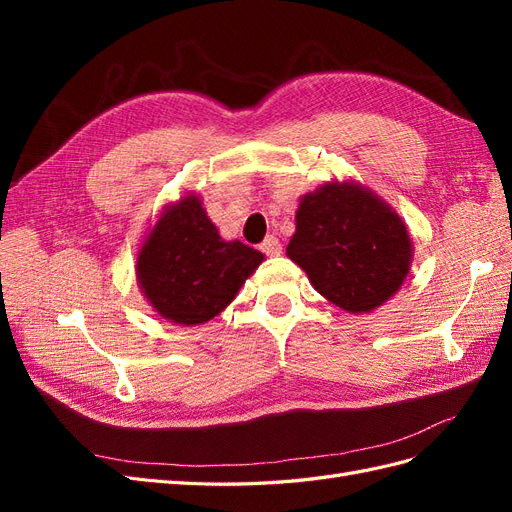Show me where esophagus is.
<instances>
[{"mask_svg": "<svg viewBox=\"0 0 512 512\" xmlns=\"http://www.w3.org/2000/svg\"><path fill=\"white\" fill-rule=\"evenodd\" d=\"M260 252L267 254V256H280L282 254V243L277 241V237L267 235L265 241L260 243Z\"/></svg>", "mask_w": 512, "mask_h": 512, "instance_id": "34e87169", "label": "esophagus"}]
</instances>
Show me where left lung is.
Listing matches in <instances>:
<instances>
[{
    "label": "left lung",
    "mask_w": 512,
    "mask_h": 512,
    "mask_svg": "<svg viewBox=\"0 0 512 512\" xmlns=\"http://www.w3.org/2000/svg\"><path fill=\"white\" fill-rule=\"evenodd\" d=\"M286 256L348 314H369L395 297L412 267V239L399 213L356 181H327L294 213Z\"/></svg>",
    "instance_id": "8db88e82"
}]
</instances>
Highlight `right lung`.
I'll return each instance as SVG.
<instances>
[{"mask_svg": "<svg viewBox=\"0 0 512 512\" xmlns=\"http://www.w3.org/2000/svg\"><path fill=\"white\" fill-rule=\"evenodd\" d=\"M262 260L254 247L224 241L200 196L185 194L149 228L136 256V282L158 316L194 327L226 309Z\"/></svg>", "mask_w": 512, "mask_h": 512, "instance_id": "right-lung-1", "label": "right lung"}]
</instances>
